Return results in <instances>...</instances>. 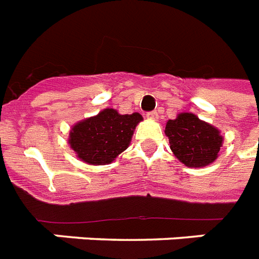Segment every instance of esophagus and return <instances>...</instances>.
Wrapping results in <instances>:
<instances>
[{"label":"esophagus","mask_w":259,"mask_h":259,"mask_svg":"<svg viewBox=\"0 0 259 259\" xmlns=\"http://www.w3.org/2000/svg\"><path fill=\"white\" fill-rule=\"evenodd\" d=\"M146 118H148V119H150V121H157L158 113L157 111H150V113L146 114Z\"/></svg>","instance_id":"esophagus-1"}]
</instances>
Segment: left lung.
<instances>
[{
	"label": "left lung",
	"instance_id": "1",
	"mask_svg": "<svg viewBox=\"0 0 259 259\" xmlns=\"http://www.w3.org/2000/svg\"><path fill=\"white\" fill-rule=\"evenodd\" d=\"M170 150L188 168H203L219 156L223 137L218 127L192 113L177 114L165 126Z\"/></svg>",
	"mask_w": 259,
	"mask_h": 259
}]
</instances>
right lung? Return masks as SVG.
Returning a JSON list of instances; mask_svg holds the SVG:
<instances>
[{
    "label": "right lung",
    "mask_w": 259,
    "mask_h": 259,
    "mask_svg": "<svg viewBox=\"0 0 259 259\" xmlns=\"http://www.w3.org/2000/svg\"><path fill=\"white\" fill-rule=\"evenodd\" d=\"M144 118L140 113L119 114L114 109L76 122L70 130L68 144L76 157L90 165H106L127 149L136 126Z\"/></svg>",
    "instance_id": "1"
}]
</instances>
